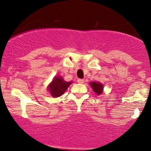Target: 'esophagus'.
Masks as SVG:
<instances>
[{"mask_svg": "<svg viewBox=\"0 0 151 151\" xmlns=\"http://www.w3.org/2000/svg\"><path fill=\"white\" fill-rule=\"evenodd\" d=\"M77 82L79 83V84H83L84 82V80L82 79H77Z\"/></svg>", "mask_w": 151, "mask_h": 151, "instance_id": "1", "label": "esophagus"}]
</instances>
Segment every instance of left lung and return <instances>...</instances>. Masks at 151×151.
<instances>
[{
    "label": "left lung",
    "instance_id": "obj_1",
    "mask_svg": "<svg viewBox=\"0 0 151 151\" xmlns=\"http://www.w3.org/2000/svg\"><path fill=\"white\" fill-rule=\"evenodd\" d=\"M90 85L91 86L92 89L95 93L96 94L99 95L102 93V90H103V85L100 83L98 82H91L90 83Z\"/></svg>",
    "mask_w": 151,
    "mask_h": 151
}]
</instances>
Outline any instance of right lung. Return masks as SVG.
I'll use <instances>...</instances> for the list:
<instances>
[{"label": "right lung", "mask_w": 151, "mask_h": 151, "mask_svg": "<svg viewBox=\"0 0 151 151\" xmlns=\"http://www.w3.org/2000/svg\"><path fill=\"white\" fill-rule=\"evenodd\" d=\"M71 83H72L71 81L70 82L65 81L62 77H55L51 84H50L48 89L53 97H59L65 93Z\"/></svg>", "instance_id": "add662e5"}]
</instances>
